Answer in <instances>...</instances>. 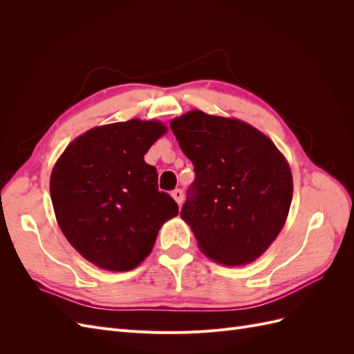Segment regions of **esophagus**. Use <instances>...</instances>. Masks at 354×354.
<instances>
[{
	"label": "esophagus",
	"mask_w": 354,
	"mask_h": 354,
	"mask_svg": "<svg viewBox=\"0 0 354 354\" xmlns=\"http://www.w3.org/2000/svg\"><path fill=\"white\" fill-rule=\"evenodd\" d=\"M173 198L176 199V202L178 203V205H181V203H183V199H185V194H183V190L181 189H176V190H173Z\"/></svg>",
	"instance_id": "34e87169"
}]
</instances>
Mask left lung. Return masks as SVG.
Here are the masks:
<instances>
[{
    "label": "left lung",
    "instance_id": "8db88e82",
    "mask_svg": "<svg viewBox=\"0 0 354 354\" xmlns=\"http://www.w3.org/2000/svg\"><path fill=\"white\" fill-rule=\"evenodd\" d=\"M169 127L195 167L180 216L201 251L230 267L257 260L282 230L291 207L288 160L269 137L234 118L190 111Z\"/></svg>",
    "mask_w": 354,
    "mask_h": 354
}]
</instances>
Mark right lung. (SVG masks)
Here are the masks:
<instances>
[{"mask_svg":"<svg viewBox=\"0 0 354 354\" xmlns=\"http://www.w3.org/2000/svg\"><path fill=\"white\" fill-rule=\"evenodd\" d=\"M167 127L130 120L94 127L65 149L50 177L59 227L85 260L128 272L151 254L162 224L178 214L158 189L145 155Z\"/></svg>","mask_w":354,"mask_h":354,"instance_id":"add662e5","label":"right lung"}]
</instances>
